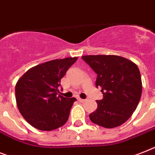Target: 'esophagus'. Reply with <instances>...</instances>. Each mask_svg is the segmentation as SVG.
Masks as SVG:
<instances>
[{
  "label": "esophagus",
  "instance_id": "1",
  "mask_svg": "<svg viewBox=\"0 0 155 155\" xmlns=\"http://www.w3.org/2000/svg\"><path fill=\"white\" fill-rule=\"evenodd\" d=\"M78 101H80V103H84V102L86 101V99H81V98L78 97Z\"/></svg>",
  "mask_w": 155,
  "mask_h": 155
}]
</instances>
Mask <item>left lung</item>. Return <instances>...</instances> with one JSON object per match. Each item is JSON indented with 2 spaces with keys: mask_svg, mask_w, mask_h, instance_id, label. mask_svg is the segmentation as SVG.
Masks as SVG:
<instances>
[{
  "mask_svg": "<svg viewBox=\"0 0 155 155\" xmlns=\"http://www.w3.org/2000/svg\"><path fill=\"white\" fill-rule=\"evenodd\" d=\"M82 59L97 74L96 87H101L104 99L89 115L91 121L105 128H114L127 121L142 95L139 68L128 59L114 55L84 56Z\"/></svg>",
  "mask_w": 155,
  "mask_h": 155,
  "instance_id": "8db88e82",
  "label": "left lung"
}]
</instances>
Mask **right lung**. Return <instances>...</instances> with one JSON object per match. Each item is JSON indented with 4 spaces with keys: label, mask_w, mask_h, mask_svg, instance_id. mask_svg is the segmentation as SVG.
<instances>
[{
    "label": "right lung",
    "mask_w": 155,
    "mask_h": 155,
    "mask_svg": "<svg viewBox=\"0 0 155 155\" xmlns=\"http://www.w3.org/2000/svg\"><path fill=\"white\" fill-rule=\"evenodd\" d=\"M78 57L53 60L32 67L15 87L16 105L24 119L41 130H52L66 123L75 98L59 93L60 80Z\"/></svg>",
    "instance_id": "obj_1"
}]
</instances>
